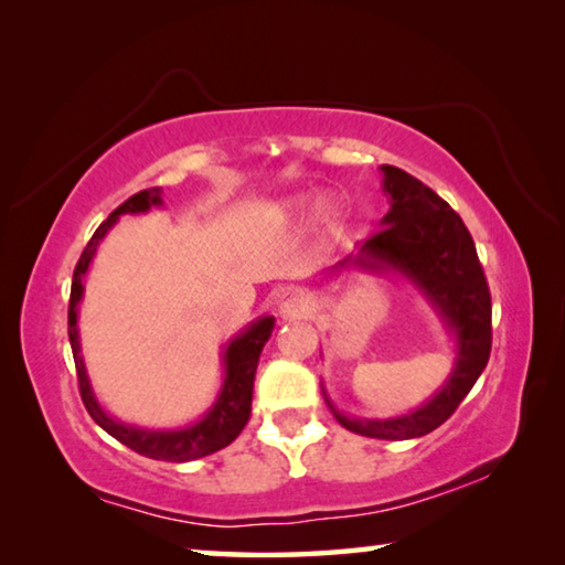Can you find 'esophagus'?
<instances>
[{"label":"esophagus","mask_w":565,"mask_h":565,"mask_svg":"<svg viewBox=\"0 0 565 565\" xmlns=\"http://www.w3.org/2000/svg\"><path fill=\"white\" fill-rule=\"evenodd\" d=\"M309 309H311V299H309V294H303V291H291L281 301L284 317H303Z\"/></svg>","instance_id":"34e87169"}]
</instances>
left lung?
Instances as JSON below:
<instances>
[{
    "label": "left lung",
    "instance_id": "8db88e82",
    "mask_svg": "<svg viewBox=\"0 0 565 565\" xmlns=\"http://www.w3.org/2000/svg\"><path fill=\"white\" fill-rule=\"evenodd\" d=\"M391 209L379 232L361 246L353 264H388L411 276L441 309L458 337L456 371L426 406L401 418L353 420L333 411L339 424L353 434L384 441L418 438L451 418L458 404L481 376L491 356V291L476 244L451 206L424 181L398 167H381Z\"/></svg>",
    "mask_w": 565,
    "mask_h": 565
}]
</instances>
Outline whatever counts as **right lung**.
I'll return each instance as SVG.
<instances>
[{
    "instance_id": "1",
    "label": "right lung",
    "mask_w": 565,
    "mask_h": 565,
    "mask_svg": "<svg viewBox=\"0 0 565 565\" xmlns=\"http://www.w3.org/2000/svg\"><path fill=\"white\" fill-rule=\"evenodd\" d=\"M161 189L149 186L139 194L129 196L127 202L119 204L114 212L107 216V222H102L97 232L89 238V244L84 246L79 262L74 266V279H72V294H70V343L74 353V366H76V381H79V396L84 408L89 411V416L97 420V424L107 431L109 436L117 438L131 451L139 456L154 458V461H194V458H202L218 451L234 441V438L242 434L246 426L248 416H252V391H254V374L256 363H259V353L264 349L266 339L271 337L274 319L266 317L256 321L252 329L244 331L242 337L232 341V347L226 349V381L222 394H218L214 408L199 420V424L181 428V431H139V428L124 426L119 420L109 418L99 408L97 398L92 396L87 374H84V363L79 356V333H76V306L82 299V279L89 269V262L94 252H97V244L109 232V226L117 222L119 214H137L147 212L149 206L161 204Z\"/></svg>"
}]
</instances>
